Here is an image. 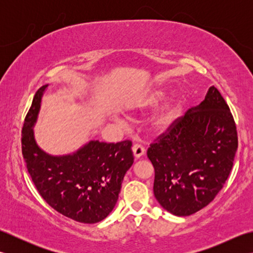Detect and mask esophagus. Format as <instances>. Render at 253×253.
<instances>
[{
    "label": "esophagus",
    "mask_w": 253,
    "mask_h": 253,
    "mask_svg": "<svg viewBox=\"0 0 253 253\" xmlns=\"http://www.w3.org/2000/svg\"><path fill=\"white\" fill-rule=\"evenodd\" d=\"M144 151H146V150H144L143 146H141V144L136 143V144H133V146H132V152H133V155H135V157H136L137 159L141 158L142 155L144 154Z\"/></svg>",
    "instance_id": "obj_1"
}]
</instances>
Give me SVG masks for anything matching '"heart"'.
Instances as JSON below:
<instances>
[{
    "label": "heart",
    "mask_w": 253,
    "mask_h": 253,
    "mask_svg": "<svg viewBox=\"0 0 253 253\" xmlns=\"http://www.w3.org/2000/svg\"><path fill=\"white\" fill-rule=\"evenodd\" d=\"M164 92L162 90L157 89L147 95V98L141 102L142 107L153 106L163 98ZM179 114V105L174 100H169L160 107L157 114L154 115L152 125L159 131H164L173 125L176 118Z\"/></svg>",
    "instance_id": "b5f03b06"
}]
</instances>
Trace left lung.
<instances>
[{
	"mask_svg": "<svg viewBox=\"0 0 253 253\" xmlns=\"http://www.w3.org/2000/svg\"><path fill=\"white\" fill-rule=\"evenodd\" d=\"M238 137L229 107L212 85L200 104L150 144L153 191L166 211L188 216L207 207L227 180Z\"/></svg>",
	"mask_w": 253,
	"mask_h": 253,
	"instance_id": "8db88e82",
	"label": "left lung"
}]
</instances>
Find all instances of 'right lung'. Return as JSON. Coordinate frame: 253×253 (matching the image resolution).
Wrapping results in <instances>:
<instances>
[{"mask_svg": "<svg viewBox=\"0 0 253 253\" xmlns=\"http://www.w3.org/2000/svg\"><path fill=\"white\" fill-rule=\"evenodd\" d=\"M47 85L36 92L21 131L27 169L40 196L58 213L80 223H98L117 202L124 176L133 163L132 143L91 140L73 154L44 152L36 142L32 127Z\"/></svg>", "mask_w": 253, "mask_h": 253, "instance_id": "obj_1", "label": "right lung"}]
</instances>
